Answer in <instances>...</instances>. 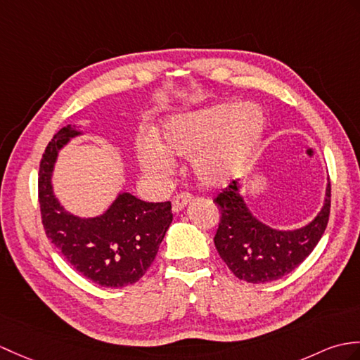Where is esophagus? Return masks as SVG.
<instances>
[{"instance_id":"34e87169","label":"esophagus","mask_w":360,"mask_h":360,"mask_svg":"<svg viewBox=\"0 0 360 360\" xmlns=\"http://www.w3.org/2000/svg\"><path fill=\"white\" fill-rule=\"evenodd\" d=\"M191 199H193V196H191L190 193H179V195L174 196V198H173V200H172V208H173V212H174V213L181 212L184 207H186L187 204H190V202H191Z\"/></svg>"}]
</instances>
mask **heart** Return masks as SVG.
Here are the masks:
<instances>
[{
	"label": "heart",
	"mask_w": 360,
	"mask_h": 360,
	"mask_svg": "<svg viewBox=\"0 0 360 360\" xmlns=\"http://www.w3.org/2000/svg\"><path fill=\"white\" fill-rule=\"evenodd\" d=\"M266 130V115L256 104L222 103L178 115L162 127L160 146L139 148V161L150 173L172 170V156L193 160V170L207 187H225L252 165Z\"/></svg>",
	"instance_id": "obj_1"
}]
</instances>
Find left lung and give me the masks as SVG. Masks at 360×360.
I'll return each mask as SVG.
<instances>
[{"label": "left lung", "mask_w": 360, "mask_h": 360, "mask_svg": "<svg viewBox=\"0 0 360 360\" xmlns=\"http://www.w3.org/2000/svg\"><path fill=\"white\" fill-rule=\"evenodd\" d=\"M221 212L214 245L236 278L265 283L293 271L308 257L327 229L331 205L328 179L321 212L296 230H276L250 212L240 195V182H231L214 199Z\"/></svg>", "instance_id": "8db88e82"}]
</instances>
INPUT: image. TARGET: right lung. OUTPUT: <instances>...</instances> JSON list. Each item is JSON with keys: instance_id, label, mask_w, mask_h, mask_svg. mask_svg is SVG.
Segmentation results:
<instances>
[{"instance_id": "obj_1", "label": "right lung", "mask_w": 360, "mask_h": 360, "mask_svg": "<svg viewBox=\"0 0 360 360\" xmlns=\"http://www.w3.org/2000/svg\"><path fill=\"white\" fill-rule=\"evenodd\" d=\"M81 133L75 125H65L49 142L41 160L38 198L46 235L87 279L107 288L130 285L155 261L173 221L172 204L146 202L124 191L95 218L67 212L53 193L52 173L60 150Z\"/></svg>"}]
</instances>
